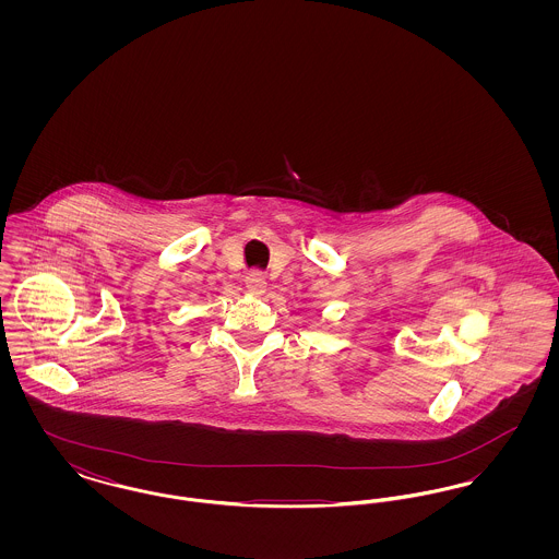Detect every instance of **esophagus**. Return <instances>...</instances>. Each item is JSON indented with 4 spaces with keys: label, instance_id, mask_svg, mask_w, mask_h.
<instances>
[{
    "label": "esophagus",
    "instance_id": "esophagus-1",
    "mask_svg": "<svg viewBox=\"0 0 559 559\" xmlns=\"http://www.w3.org/2000/svg\"><path fill=\"white\" fill-rule=\"evenodd\" d=\"M245 287H247V292L253 293V295H262V293L266 292V278H264V274H262L260 270L249 272V274L245 276Z\"/></svg>",
    "mask_w": 559,
    "mask_h": 559
}]
</instances>
